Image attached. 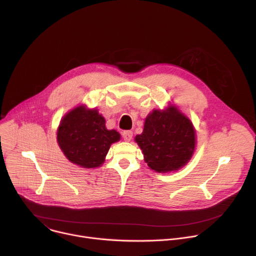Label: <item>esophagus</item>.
Listing matches in <instances>:
<instances>
[{
  "instance_id": "obj_1",
  "label": "esophagus",
  "mask_w": 256,
  "mask_h": 256,
  "mask_svg": "<svg viewBox=\"0 0 256 256\" xmlns=\"http://www.w3.org/2000/svg\"><path fill=\"white\" fill-rule=\"evenodd\" d=\"M122 138L126 142H130L132 138V130H124L122 132Z\"/></svg>"
}]
</instances>
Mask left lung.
Wrapping results in <instances>:
<instances>
[{
  "instance_id": "1",
  "label": "left lung",
  "mask_w": 256,
  "mask_h": 256,
  "mask_svg": "<svg viewBox=\"0 0 256 256\" xmlns=\"http://www.w3.org/2000/svg\"><path fill=\"white\" fill-rule=\"evenodd\" d=\"M134 142L150 169L168 173L179 170L192 159L196 144V128L177 106L169 104L164 109H153Z\"/></svg>"
}]
</instances>
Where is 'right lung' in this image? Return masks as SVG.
I'll use <instances>...</instances> for the list:
<instances>
[{
    "instance_id": "right-lung-1",
    "label": "right lung",
    "mask_w": 256,
    "mask_h": 256,
    "mask_svg": "<svg viewBox=\"0 0 256 256\" xmlns=\"http://www.w3.org/2000/svg\"><path fill=\"white\" fill-rule=\"evenodd\" d=\"M120 140L116 130H107L96 108L81 104L66 112L58 124L56 140L66 158L82 168L100 167L114 142Z\"/></svg>"
}]
</instances>
